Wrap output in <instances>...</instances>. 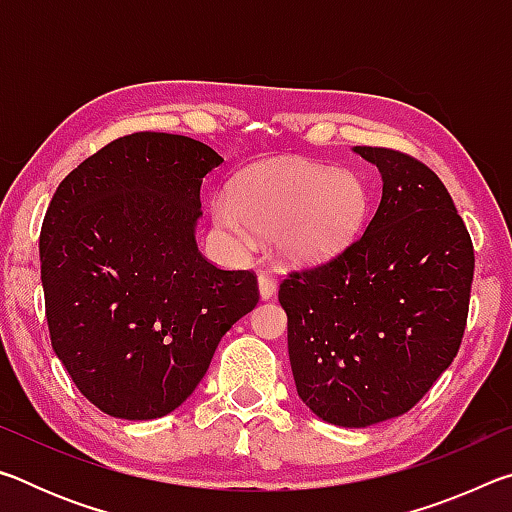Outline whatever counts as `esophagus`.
Listing matches in <instances>:
<instances>
[{"mask_svg":"<svg viewBox=\"0 0 512 512\" xmlns=\"http://www.w3.org/2000/svg\"><path fill=\"white\" fill-rule=\"evenodd\" d=\"M259 296H262V300H268V298H273L275 296V291H277V282L273 280L271 275L268 273H262L259 275Z\"/></svg>","mask_w":512,"mask_h":512,"instance_id":"obj_1","label":"esophagus"}]
</instances>
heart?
I'll return each instance as SVG.
<instances>
[{
	"label": "heart",
	"instance_id": "1",
	"mask_svg": "<svg viewBox=\"0 0 512 512\" xmlns=\"http://www.w3.org/2000/svg\"><path fill=\"white\" fill-rule=\"evenodd\" d=\"M366 194L352 173L302 160L255 164L232 180L228 196L212 203L216 228L239 250L257 235H273L287 262H323L350 244Z\"/></svg>",
	"mask_w": 512,
	"mask_h": 512
}]
</instances>
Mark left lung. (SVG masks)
<instances>
[{"mask_svg": "<svg viewBox=\"0 0 512 512\" xmlns=\"http://www.w3.org/2000/svg\"><path fill=\"white\" fill-rule=\"evenodd\" d=\"M384 180L366 230L280 284L300 400L339 427L411 411L461 348L474 248L452 196L413 155L354 146Z\"/></svg>", "mask_w": 512, "mask_h": 512, "instance_id": "8db88e82", "label": "left lung"}]
</instances>
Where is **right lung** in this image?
<instances>
[{
  "instance_id": "add662e5",
  "label": "right lung",
  "mask_w": 512,
  "mask_h": 512,
  "mask_svg": "<svg viewBox=\"0 0 512 512\" xmlns=\"http://www.w3.org/2000/svg\"><path fill=\"white\" fill-rule=\"evenodd\" d=\"M223 158L185 135L133 133L58 185L40 230L51 348L112 418L178 409L221 336L259 302L253 271L196 246L201 183Z\"/></svg>"
}]
</instances>
